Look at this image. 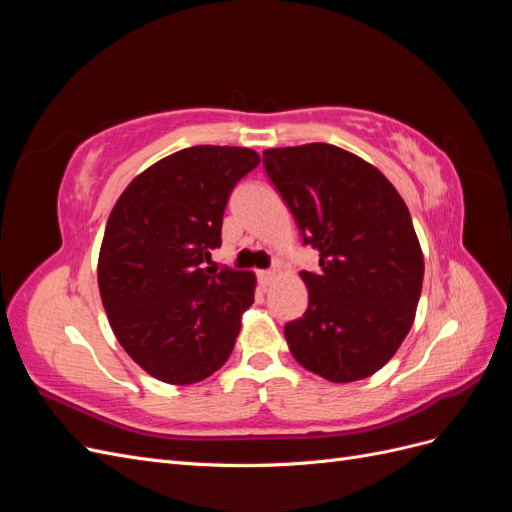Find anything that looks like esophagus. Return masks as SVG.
Returning a JSON list of instances; mask_svg holds the SVG:
<instances>
[{
    "label": "esophagus",
    "instance_id": "esophagus-1",
    "mask_svg": "<svg viewBox=\"0 0 512 512\" xmlns=\"http://www.w3.org/2000/svg\"><path fill=\"white\" fill-rule=\"evenodd\" d=\"M275 280V273L273 271H258V282L262 288L271 286V282Z\"/></svg>",
    "mask_w": 512,
    "mask_h": 512
}]
</instances>
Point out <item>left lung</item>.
Segmentation results:
<instances>
[{"instance_id": "8db88e82", "label": "left lung", "mask_w": 512, "mask_h": 512, "mask_svg": "<svg viewBox=\"0 0 512 512\" xmlns=\"http://www.w3.org/2000/svg\"><path fill=\"white\" fill-rule=\"evenodd\" d=\"M320 271H301L309 303L284 335L294 359L354 382L393 359L412 329L425 260L404 198L380 170L329 143L262 153Z\"/></svg>"}]
</instances>
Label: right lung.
Masks as SVG:
<instances>
[{"mask_svg":"<svg viewBox=\"0 0 512 512\" xmlns=\"http://www.w3.org/2000/svg\"><path fill=\"white\" fill-rule=\"evenodd\" d=\"M258 164L247 147L181 149L136 175L108 215L102 305L121 348L156 380L203 382L235 348L256 275L205 260L222 243L232 188Z\"/></svg>","mask_w":512,"mask_h":512,"instance_id":"right-lung-1","label":"right lung"}]
</instances>
